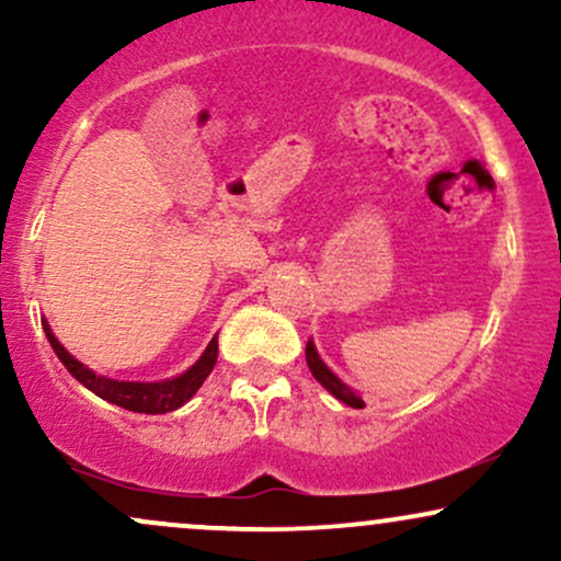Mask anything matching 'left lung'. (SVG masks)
<instances>
[{
    "label": "left lung",
    "instance_id": "obj_1",
    "mask_svg": "<svg viewBox=\"0 0 561 561\" xmlns=\"http://www.w3.org/2000/svg\"><path fill=\"white\" fill-rule=\"evenodd\" d=\"M306 362H308V369H311V375L317 377V382L324 385V388L330 390L332 396L337 398V401H343L345 405H351V409H364L366 403L362 401V396H356V392L347 388L345 382H340L337 375H332L330 366H327V364L319 358L317 347H313L311 340H308V345H306Z\"/></svg>",
    "mask_w": 561,
    "mask_h": 561
}]
</instances>
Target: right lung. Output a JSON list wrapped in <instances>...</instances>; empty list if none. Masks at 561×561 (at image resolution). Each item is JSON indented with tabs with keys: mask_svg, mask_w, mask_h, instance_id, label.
Instances as JSON below:
<instances>
[{
	"mask_svg": "<svg viewBox=\"0 0 561 561\" xmlns=\"http://www.w3.org/2000/svg\"><path fill=\"white\" fill-rule=\"evenodd\" d=\"M42 327L44 332H47V340L57 353V358L66 364V369L79 379L83 388L92 390L94 396L102 398V401L121 405V409L126 411H137V414H169V411L184 405L199 390L205 377L214 371L218 358V337H214L208 347H205L203 356H199L184 375L173 379H160V382H121V379L94 375L92 369H87L81 362H76L66 347L60 345V340L55 337L53 330H49L47 319H42Z\"/></svg>",
	"mask_w": 561,
	"mask_h": 561,
	"instance_id": "1",
	"label": "right lung"
}]
</instances>
